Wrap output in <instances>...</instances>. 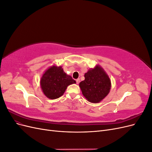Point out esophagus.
<instances>
[{"label":"esophagus","instance_id":"obj_1","mask_svg":"<svg viewBox=\"0 0 152 152\" xmlns=\"http://www.w3.org/2000/svg\"><path fill=\"white\" fill-rule=\"evenodd\" d=\"M76 82H77V84H79V82H80V79H77V80H76Z\"/></svg>","mask_w":152,"mask_h":152}]
</instances>
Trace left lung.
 Wrapping results in <instances>:
<instances>
[{
  "mask_svg": "<svg viewBox=\"0 0 152 152\" xmlns=\"http://www.w3.org/2000/svg\"><path fill=\"white\" fill-rule=\"evenodd\" d=\"M85 80L80 82L82 93L88 102L98 103L107 96L112 84L109 76L104 69L97 65L84 74Z\"/></svg>",
  "mask_w": 152,
  "mask_h": 152,
  "instance_id": "left-lung-1",
  "label": "left lung"
}]
</instances>
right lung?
Returning <instances> with one entry per match:
<instances>
[{
	"label": "right lung",
	"instance_id": "add662e5",
	"mask_svg": "<svg viewBox=\"0 0 152 152\" xmlns=\"http://www.w3.org/2000/svg\"><path fill=\"white\" fill-rule=\"evenodd\" d=\"M75 83V80L63 71L62 66L56 65H53L47 69L40 81L44 94L50 99L61 97L68 86Z\"/></svg>",
	"mask_w": 152,
	"mask_h": 152
}]
</instances>
